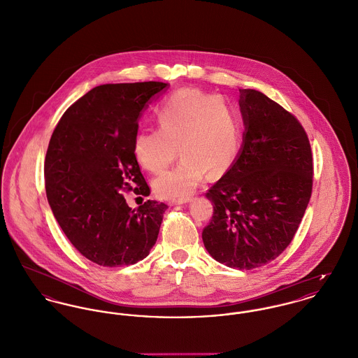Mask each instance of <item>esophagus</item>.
<instances>
[{
  "label": "esophagus",
  "instance_id": "34e87169",
  "mask_svg": "<svg viewBox=\"0 0 358 358\" xmlns=\"http://www.w3.org/2000/svg\"><path fill=\"white\" fill-rule=\"evenodd\" d=\"M191 198H180V199H172L169 202V205H183V203H189Z\"/></svg>",
  "mask_w": 358,
  "mask_h": 358
}]
</instances>
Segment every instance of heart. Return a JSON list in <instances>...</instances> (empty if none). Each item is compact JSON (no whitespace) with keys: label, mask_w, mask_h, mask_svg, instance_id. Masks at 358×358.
<instances>
[{"label":"heart","mask_w":358,"mask_h":358,"mask_svg":"<svg viewBox=\"0 0 358 358\" xmlns=\"http://www.w3.org/2000/svg\"><path fill=\"white\" fill-rule=\"evenodd\" d=\"M159 129L136 133L133 152L148 171L157 172L171 164L178 152L180 163L159 173L152 187L166 199L190 195L208 173L222 176L240 148L235 113L217 96L185 88L167 97L156 111ZM178 150H176V146Z\"/></svg>","instance_id":"b5f03b06"}]
</instances>
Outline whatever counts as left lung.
<instances>
[{"instance_id":"8db88e82","label":"left lung","mask_w":358,"mask_h":358,"mask_svg":"<svg viewBox=\"0 0 358 358\" xmlns=\"http://www.w3.org/2000/svg\"><path fill=\"white\" fill-rule=\"evenodd\" d=\"M238 91L243 143L232 167L206 192L215 212L202 240L217 262L251 270L292 241L310 202L313 166L300 122L262 92Z\"/></svg>"}]
</instances>
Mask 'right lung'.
<instances>
[{
    "label": "right lung",
    "mask_w": 358,
    "mask_h": 358,
    "mask_svg": "<svg viewBox=\"0 0 358 358\" xmlns=\"http://www.w3.org/2000/svg\"><path fill=\"white\" fill-rule=\"evenodd\" d=\"M168 87L159 81L99 85L65 111L51 136L48 205L73 245L100 266L143 261L159 236L167 205L148 199L131 209L123 191L150 192L133 141L143 111Z\"/></svg>",
    "instance_id": "right-lung-1"
}]
</instances>
